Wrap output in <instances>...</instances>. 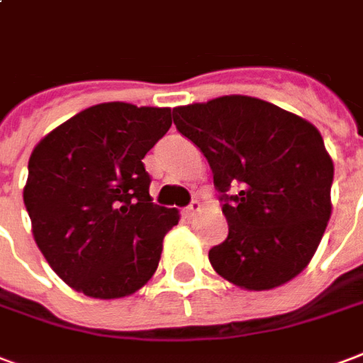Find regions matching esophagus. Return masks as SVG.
I'll list each match as a JSON object with an SVG mask.
<instances>
[{"label": "esophagus", "mask_w": 363, "mask_h": 363, "mask_svg": "<svg viewBox=\"0 0 363 363\" xmlns=\"http://www.w3.org/2000/svg\"><path fill=\"white\" fill-rule=\"evenodd\" d=\"M199 211H201V203H199V201H191V204L184 208V216L187 218V220H191V218L195 216Z\"/></svg>", "instance_id": "obj_1"}]
</instances>
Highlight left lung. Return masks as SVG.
<instances>
[{
    "label": "left lung",
    "mask_w": 363,
    "mask_h": 363,
    "mask_svg": "<svg viewBox=\"0 0 363 363\" xmlns=\"http://www.w3.org/2000/svg\"><path fill=\"white\" fill-rule=\"evenodd\" d=\"M172 114L208 160L230 228L208 250L212 268L249 291L279 287L301 274L331 216L333 160L315 126L247 95Z\"/></svg>",
    "instance_id": "left-lung-1"
}]
</instances>
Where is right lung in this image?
Wrapping results in <instances>:
<instances>
[{
    "mask_svg": "<svg viewBox=\"0 0 363 363\" xmlns=\"http://www.w3.org/2000/svg\"><path fill=\"white\" fill-rule=\"evenodd\" d=\"M170 108L101 103L48 133L28 160L24 206L36 245L62 281L94 298L141 289L178 211L152 203L143 157Z\"/></svg>",
    "mask_w": 363,
    "mask_h": 363,
    "instance_id": "obj_1",
    "label": "right lung"
}]
</instances>
